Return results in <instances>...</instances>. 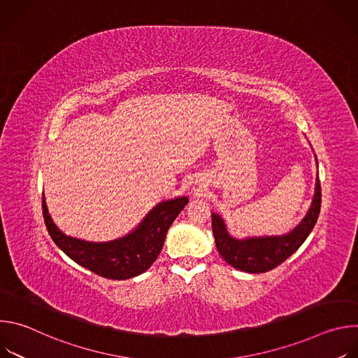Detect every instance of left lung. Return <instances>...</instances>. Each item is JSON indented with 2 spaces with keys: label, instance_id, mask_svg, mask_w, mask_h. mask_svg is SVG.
<instances>
[{
  "label": "left lung",
  "instance_id": "8db88e82",
  "mask_svg": "<svg viewBox=\"0 0 358 358\" xmlns=\"http://www.w3.org/2000/svg\"><path fill=\"white\" fill-rule=\"evenodd\" d=\"M322 206L320 180L316 181V194L312 207L303 221L287 235L249 238L243 241L234 239L228 235L224 221L213 214V232L217 249L227 264L238 271L248 273H264L283 264L294 253L315 228Z\"/></svg>",
  "mask_w": 358,
  "mask_h": 358
}]
</instances>
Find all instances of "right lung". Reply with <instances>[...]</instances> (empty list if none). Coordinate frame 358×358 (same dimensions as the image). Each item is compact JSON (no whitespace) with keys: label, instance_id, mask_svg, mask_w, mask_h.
Here are the masks:
<instances>
[{"label":"right lung","instance_id":"add662e5","mask_svg":"<svg viewBox=\"0 0 358 358\" xmlns=\"http://www.w3.org/2000/svg\"><path fill=\"white\" fill-rule=\"evenodd\" d=\"M187 202V196L160 202L134 232L105 243L86 242L62 234L50 220L43 198L42 214L50 238L72 261L101 278L124 280L145 272L155 264L163 249L169 228Z\"/></svg>","mask_w":358,"mask_h":358}]
</instances>
